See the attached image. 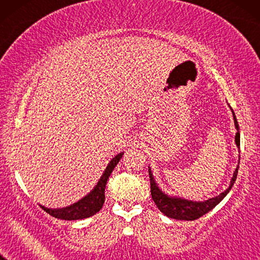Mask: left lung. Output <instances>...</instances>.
Returning a JSON list of instances; mask_svg holds the SVG:
<instances>
[{"label":"left lung","instance_id":"left-lung-1","mask_svg":"<svg viewBox=\"0 0 260 260\" xmlns=\"http://www.w3.org/2000/svg\"><path fill=\"white\" fill-rule=\"evenodd\" d=\"M233 112V110H232ZM233 118H234V124H236L237 131L236 134V143L238 147L240 145V134H239V125H238L237 118L234 116L233 112ZM240 161V158H239ZM238 168L239 166L237 167L236 172L233 174L232 180H231V184L227 189L221 193L218 197L209 199L207 201H202V202H194V201H189V200H184V199L181 198H172L168 197V195L162 193V190L159 189L156 184L154 176L149 169V177H150V191H151V198L154 200L155 205L157 206V208L161 211L163 214L169 216L172 219H176V220H197L200 218V216L205 215L206 213H208L209 211H212L213 208L215 207L216 205L219 204L220 201L222 200L223 198L229 194V191L231 190V188L236 182L237 175H238Z\"/></svg>","mask_w":260,"mask_h":260}]
</instances>
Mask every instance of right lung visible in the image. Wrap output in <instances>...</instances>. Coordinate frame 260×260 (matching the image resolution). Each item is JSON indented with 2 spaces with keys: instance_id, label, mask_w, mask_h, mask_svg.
I'll return each mask as SVG.
<instances>
[{
  "instance_id": "1",
  "label": "right lung",
  "mask_w": 260,
  "mask_h": 260,
  "mask_svg": "<svg viewBox=\"0 0 260 260\" xmlns=\"http://www.w3.org/2000/svg\"><path fill=\"white\" fill-rule=\"evenodd\" d=\"M122 155L123 152H120V154L115 156V157L111 159V162L109 163L108 167H106L105 172L101 177V180L98 181L97 186L93 188V190H92L90 194L86 195L84 199H81L80 201L69 206V207L59 209H51L44 207V206H40V207L44 209V211L47 212L49 215L62 220H79L94 215L95 213L101 211V208L103 207V204H104L105 201L106 182H108L109 176L111 175L112 170L115 169L117 163L119 162L120 158H122Z\"/></svg>"
}]
</instances>
